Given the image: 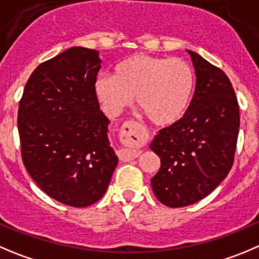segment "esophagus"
Listing matches in <instances>:
<instances>
[{
    "label": "esophagus",
    "instance_id": "esophagus-1",
    "mask_svg": "<svg viewBox=\"0 0 259 259\" xmlns=\"http://www.w3.org/2000/svg\"><path fill=\"white\" fill-rule=\"evenodd\" d=\"M120 136L124 139L125 142L134 145H140L144 141V136L141 132L139 131V128L136 127L134 122H127L123 124L122 131H120ZM141 154V150L135 149V147H125L119 151V159L122 161H130V160L136 159L139 155Z\"/></svg>",
    "mask_w": 259,
    "mask_h": 259
}]
</instances>
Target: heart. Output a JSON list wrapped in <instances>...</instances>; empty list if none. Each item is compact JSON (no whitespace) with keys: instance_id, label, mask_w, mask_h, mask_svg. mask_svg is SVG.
Segmentation results:
<instances>
[{"instance_id":"heart-1","label":"heart","mask_w":259,"mask_h":259,"mask_svg":"<svg viewBox=\"0 0 259 259\" xmlns=\"http://www.w3.org/2000/svg\"><path fill=\"white\" fill-rule=\"evenodd\" d=\"M194 90V73L183 60L135 54L114 67L113 76L95 81V93L109 115H118L136 103L155 125L166 127L186 114Z\"/></svg>"}]
</instances>
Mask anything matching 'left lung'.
I'll return each mask as SVG.
<instances>
[{"mask_svg":"<svg viewBox=\"0 0 259 259\" xmlns=\"http://www.w3.org/2000/svg\"><path fill=\"white\" fill-rule=\"evenodd\" d=\"M196 70V90L186 114L160 130L150 149L160 157L152 177L156 198L184 207L210 194L230 171L238 141L239 105L223 70L188 51Z\"/></svg>","mask_w":259,"mask_h":259,"instance_id":"8db88e82","label":"left lung"}]
</instances>
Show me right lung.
Wrapping results in <instances>:
<instances>
[{
	"mask_svg": "<svg viewBox=\"0 0 259 259\" xmlns=\"http://www.w3.org/2000/svg\"><path fill=\"white\" fill-rule=\"evenodd\" d=\"M100 63L98 51L72 47L34 70L19 103L26 170L41 191L72 207L99 201L118 164L95 93Z\"/></svg>",
	"mask_w": 259,
	"mask_h": 259,
	"instance_id": "add662e5",
	"label": "right lung"
}]
</instances>
